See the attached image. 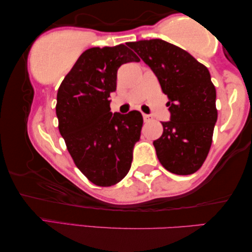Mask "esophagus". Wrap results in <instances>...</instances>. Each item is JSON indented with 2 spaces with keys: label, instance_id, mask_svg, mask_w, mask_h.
Instances as JSON below:
<instances>
[{
  "label": "esophagus",
  "instance_id": "esophagus-1",
  "mask_svg": "<svg viewBox=\"0 0 252 252\" xmlns=\"http://www.w3.org/2000/svg\"><path fill=\"white\" fill-rule=\"evenodd\" d=\"M143 118H144V122H145V123L151 122L152 119H153V118H152L151 115H147V114H144V115H143Z\"/></svg>",
  "mask_w": 252,
  "mask_h": 252
}]
</instances>
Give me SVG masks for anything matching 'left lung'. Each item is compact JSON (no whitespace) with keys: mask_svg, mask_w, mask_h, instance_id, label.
I'll use <instances>...</instances> for the list:
<instances>
[{"mask_svg":"<svg viewBox=\"0 0 252 252\" xmlns=\"http://www.w3.org/2000/svg\"><path fill=\"white\" fill-rule=\"evenodd\" d=\"M127 45L152 69L168 98L171 119L162 123L163 134L153 142L158 160L174 174H193L207 158L218 119L216 87L208 68L160 39Z\"/></svg>","mask_w":252,"mask_h":252,"instance_id":"left-lung-1","label":"left lung"}]
</instances>
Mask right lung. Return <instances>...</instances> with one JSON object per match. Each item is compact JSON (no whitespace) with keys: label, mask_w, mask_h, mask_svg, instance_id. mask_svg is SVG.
<instances>
[{"label":"right lung","mask_w":252,"mask_h":252,"mask_svg":"<svg viewBox=\"0 0 252 252\" xmlns=\"http://www.w3.org/2000/svg\"><path fill=\"white\" fill-rule=\"evenodd\" d=\"M139 58L124 44L90 48L81 53L57 94L59 131L68 152L87 179L111 187L128 173L143 116L110 111V93L116 90L117 70Z\"/></svg>","instance_id":"right-lung-1"}]
</instances>
